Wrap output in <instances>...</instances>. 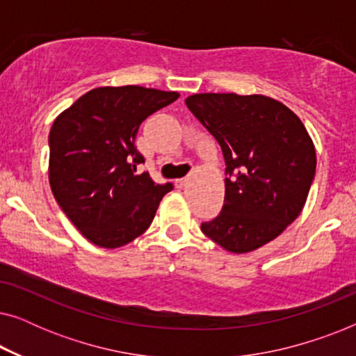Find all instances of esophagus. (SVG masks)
Returning a JSON list of instances; mask_svg holds the SVG:
<instances>
[{"label":"esophagus","mask_w":356,"mask_h":356,"mask_svg":"<svg viewBox=\"0 0 356 356\" xmlns=\"http://www.w3.org/2000/svg\"><path fill=\"white\" fill-rule=\"evenodd\" d=\"M188 183V178H178L175 179V186L177 188H184V184Z\"/></svg>","instance_id":"1"}]
</instances>
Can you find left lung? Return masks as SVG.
I'll return each mask as SVG.
<instances>
[{"mask_svg": "<svg viewBox=\"0 0 356 356\" xmlns=\"http://www.w3.org/2000/svg\"><path fill=\"white\" fill-rule=\"evenodd\" d=\"M191 113L225 159L222 212L201 230L243 254L275 240L303 211L316 173V149L301 120L266 95L194 94Z\"/></svg>", "mask_w": 356, "mask_h": 356, "instance_id": "8db88e82", "label": "left lung"}]
</instances>
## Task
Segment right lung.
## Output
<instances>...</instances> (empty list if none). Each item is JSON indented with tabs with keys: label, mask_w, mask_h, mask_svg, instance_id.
<instances>
[{
	"label": "right lung",
	"mask_w": 356,
	"mask_h": 356,
	"mask_svg": "<svg viewBox=\"0 0 356 356\" xmlns=\"http://www.w3.org/2000/svg\"><path fill=\"white\" fill-rule=\"evenodd\" d=\"M178 92L140 86L97 87L56 116L48 136V179L63 212L100 248L128 245L147 230L173 184L138 173L134 140L143 121Z\"/></svg>",
	"instance_id": "obj_1"
}]
</instances>
